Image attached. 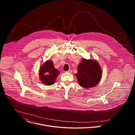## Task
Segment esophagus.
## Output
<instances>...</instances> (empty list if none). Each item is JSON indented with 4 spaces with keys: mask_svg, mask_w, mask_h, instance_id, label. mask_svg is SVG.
Listing matches in <instances>:
<instances>
[{
    "mask_svg": "<svg viewBox=\"0 0 135 135\" xmlns=\"http://www.w3.org/2000/svg\"><path fill=\"white\" fill-rule=\"evenodd\" d=\"M65 72L68 73H72V70L71 69H69L68 71H66Z\"/></svg>",
    "mask_w": 135,
    "mask_h": 135,
    "instance_id": "obj_1",
    "label": "esophagus"
}]
</instances>
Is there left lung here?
Segmentation results:
<instances>
[{"label": "left lung", "mask_w": 135, "mask_h": 135, "mask_svg": "<svg viewBox=\"0 0 135 135\" xmlns=\"http://www.w3.org/2000/svg\"><path fill=\"white\" fill-rule=\"evenodd\" d=\"M79 85L84 88H90L97 85L102 76L101 67L97 60L83 58L78 67L75 74Z\"/></svg>", "instance_id": "8db88e82"}]
</instances>
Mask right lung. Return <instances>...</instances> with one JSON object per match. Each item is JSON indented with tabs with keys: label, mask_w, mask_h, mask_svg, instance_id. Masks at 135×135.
Instances as JSON below:
<instances>
[{
	"label": "right lung",
	"mask_w": 135,
	"mask_h": 135,
	"mask_svg": "<svg viewBox=\"0 0 135 135\" xmlns=\"http://www.w3.org/2000/svg\"><path fill=\"white\" fill-rule=\"evenodd\" d=\"M59 71L54 67L51 60L46 61L40 68L39 76L41 82L45 85H51L54 84Z\"/></svg>",
	"instance_id": "1"
}]
</instances>
